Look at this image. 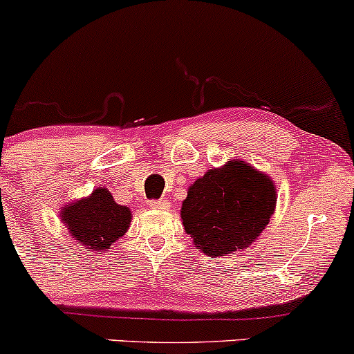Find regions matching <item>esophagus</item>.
I'll return each mask as SVG.
<instances>
[{
  "label": "esophagus",
  "mask_w": 354,
  "mask_h": 354,
  "mask_svg": "<svg viewBox=\"0 0 354 354\" xmlns=\"http://www.w3.org/2000/svg\"><path fill=\"white\" fill-rule=\"evenodd\" d=\"M148 206L151 207V209H160V211H165V209H168L169 207V201L168 199H158V201H150L148 203Z\"/></svg>",
  "instance_id": "esophagus-1"
}]
</instances>
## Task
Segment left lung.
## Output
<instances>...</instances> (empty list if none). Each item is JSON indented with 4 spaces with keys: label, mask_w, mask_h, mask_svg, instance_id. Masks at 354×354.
Instances as JSON below:
<instances>
[{
    "label": "left lung",
    "mask_w": 354,
    "mask_h": 354,
    "mask_svg": "<svg viewBox=\"0 0 354 354\" xmlns=\"http://www.w3.org/2000/svg\"><path fill=\"white\" fill-rule=\"evenodd\" d=\"M275 203L270 178L232 160L191 185L181 219L194 245L219 257L252 244L269 224Z\"/></svg>",
    "instance_id": "8db88e82"
}]
</instances>
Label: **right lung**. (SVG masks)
I'll list each match as a JSON object with an SVG mask.
<instances>
[{"label":"right lung","mask_w":354,"mask_h":354,"mask_svg":"<svg viewBox=\"0 0 354 354\" xmlns=\"http://www.w3.org/2000/svg\"><path fill=\"white\" fill-rule=\"evenodd\" d=\"M61 219L75 241L87 249L104 252L127 232L131 212L115 203L109 189L97 188L87 199L67 204Z\"/></svg>","instance_id":"add662e5"}]
</instances>
